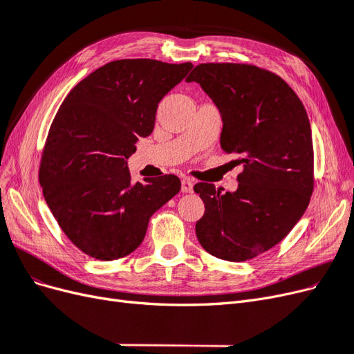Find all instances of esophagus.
I'll return each mask as SVG.
<instances>
[{"label":"esophagus","mask_w":354,"mask_h":354,"mask_svg":"<svg viewBox=\"0 0 354 354\" xmlns=\"http://www.w3.org/2000/svg\"><path fill=\"white\" fill-rule=\"evenodd\" d=\"M181 190H183L185 194H190V192H194V181H192L190 178L181 180Z\"/></svg>","instance_id":"34e87169"}]
</instances>
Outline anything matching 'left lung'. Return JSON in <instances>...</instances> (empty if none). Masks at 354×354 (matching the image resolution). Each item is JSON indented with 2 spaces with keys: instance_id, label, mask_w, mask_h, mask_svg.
<instances>
[{
  "instance_id": "8db88e82",
  "label": "left lung",
  "mask_w": 354,
  "mask_h": 354,
  "mask_svg": "<svg viewBox=\"0 0 354 354\" xmlns=\"http://www.w3.org/2000/svg\"><path fill=\"white\" fill-rule=\"evenodd\" d=\"M198 82L220 111L221 149L243 171L234 192L198 183L205 203L196 223L203 250L227 261L251 260L279 243L303 217L313 192L312 128L301 100L277 75L241 63H202Z\"/></svg>"
}]
</instances>
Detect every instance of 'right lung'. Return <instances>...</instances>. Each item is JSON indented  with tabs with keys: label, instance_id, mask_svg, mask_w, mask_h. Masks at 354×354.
Returning <instances> with one entry per match:
<instances>
[{
	"label": "right lung",
	"instance_id": "add662e5",
	"mask_svg": "<svg viewBox=\"0 0 354 354\" xmlns=\"http://www.w3.org/2000/svg\"><path fill=\"white\" fill-rule=\"evenodd\" d=\"M192 68L115 60L75 85L59 108L39 185L60 229L93 259L118 260L137 250L152 214L180 192L174 174L133 183L127 160L138 137L153 131L159 102Z\"/></svg>",
	"mask_w": 354,
	"mask_h": 354
}]
</instances>
